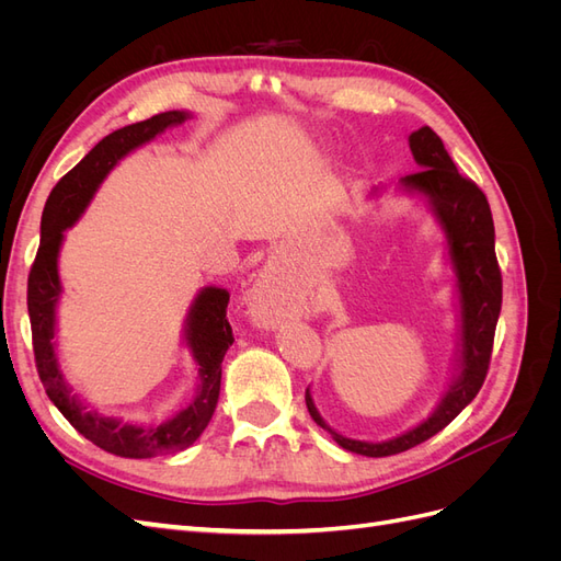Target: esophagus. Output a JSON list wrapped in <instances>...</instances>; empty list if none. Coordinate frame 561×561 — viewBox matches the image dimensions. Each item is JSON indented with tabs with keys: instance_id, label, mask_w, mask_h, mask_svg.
<instances>
[{
	"instance_id": "34e87169",
	"label": "esophagus",
	"mask_w": 561,
	"mask_h": 561,
	"mask_svg": "<svg viewBox=\"0 0 561 561\" xmlns=\"http://www.w3.org/2000/svg\"><path fill=\"white\" fill-rule=\"evenodd\" d=\"M252 313L257 320H262L264 325H274L280 318L287 316V307L280 297L278 283L274 278V274H264L254 283L252 290Z\"/></svg>"
}]
</instances>
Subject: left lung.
I'll return each instance as SVG.
<instances>
[{
	"label": "left lung",
	"instance_id": "left-lung-1",
	"mask_svg": "<svg viewBox=\"0 0 561 561\" xmlns=\"http://www.w3.org/2000/svg\"><path fill=\"white\" fill-rule=\"evenodd\" d=\"M410 149L421 171L404 175L402 184L407 190L421 192L431 198L435 215L449 239V254L458 276V293H461L463 369L428 421L381 445L348 439L328 428L325 421L316 412V404L307 390L311 419L336 439L339 447L363 456H390L412 449L426 443L428 437L443 431L447 423L461 414L463 407L480 393L486 379L503 301V278L494 248V219H491L484 192L470 178H463L456 171L443 140L431 126H421L410 135Z\"/></svg>",
	"mask_w": 561,
	"mask_h": 561
}]
</instances>
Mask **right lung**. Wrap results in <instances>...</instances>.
Returning <instances> with one entry per match:
<instances>
[{
	"label": "right lung",
	"mask_w": 561,
	"mask_h": 561,
	"mask_svg": "<svg viewBox=\"0 0 561 561\" xmlns=\"http://www.w3.org/2000/svg\"><path fill=\"white\" fill-rule=\"evenodd\" d=\"M184 118V112H163L145 118V122L118 128L100 140L70 173L60 178L46 198L42 213V241L27 276L32 351H35V365L48 400L93 445L124 458H149L182 451L194 445L198 435L206 431L219 398L225 353L233 344V332L227 320L229 293L222 287H206L196 297L190 313L186 342L194 351L201 375L196 400L161 426H130V423H122L112 416L89 412L70 396L60 377L54 342H50L56 332V301L60 295L58 250L62 231L77 222V217L89 206L98 184L112 171L114 163L126 157L130 149L157 138L165 128L180 126Z\"/></svg>",
	"instance_id": "right-lung-1"
}]
</instances>
